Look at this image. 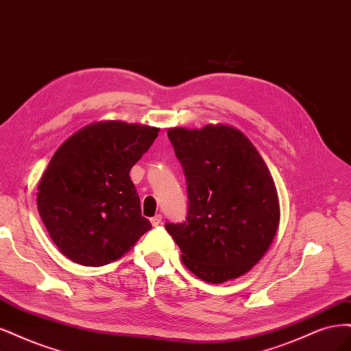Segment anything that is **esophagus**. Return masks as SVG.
<instances>
[{"instance_id":"34e87169","label":"esophagus","mask_w":351,"mask_h":351,"mask_svg":"<svg viewBox=\"0 0 351 351\" xmlns=\"http://www.w3.org/2000/svg\"><path fill=\"white\" fill-rule=\"evenodd\" d=\"M150 221H152V224L154 226V228H157V226H160V223H162V214H156L154 217L150 219Z\"/></svg>"}]
</instances>
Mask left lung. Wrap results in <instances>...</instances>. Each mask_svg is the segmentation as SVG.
Segmentation results:
<instances>
[{
  "mask_svg": "<svg viewBox=\"0 0 351 351\" xmlns=\"http://www.w3.org/2000/svg\"><path fill=\"white\" fill-rule=\"evenodd\" d=\"M186 178L188 216L165 228L198 278L224 282L264 256L280 220L274 180L254 144L228 125L167 131Z\"/></svg>",
  "mask_w": 351,
  "mask_h": 351,
  "instance_id": "8db88e82",
  "label": "left lung"
}]
</instances>
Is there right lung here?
<instances>
[{
	"label": "right lung",
	"mask_w": 351,
	"mask_h": 351,
	"mask_svg": "<svg viewBox=\"0 0 351 351\" xmlns=\"http://www.w3.org/2000/svg\"><path fill=\"white\" fill-rule=\"evenodd\" d=\"M157 132L137 123L97 122L53 154L38 186V210L51 239L71 261L106 265L152 229L130 171Z\"/></svg>",
	"instance_id": "right-lung-1"
}]
</instances>
